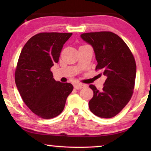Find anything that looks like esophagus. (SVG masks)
Segmentation results:
<instances>
[{"mask_svg":"<svg viewBox=\"0 0 151 151\" xmlns=\"http://www.w3.org/2000/svg\"><path fill=\"white\" fill-rule=\"evenodd\" d=\"M86 85H83V84H81V83H76L75 85H74V87H75L76 89H81L84 87H85Z\"/></svg>","mask_w":151,"mask_h":151,"instance_id":"esophagus-1","label":"esophagus"}]
</instances>
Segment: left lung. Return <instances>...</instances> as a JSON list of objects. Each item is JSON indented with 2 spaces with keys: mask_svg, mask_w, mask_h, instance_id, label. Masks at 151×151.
<instances>
[{
  "mask_svg": "<svg viewBox=\"0 0 151 151\" xmlns=\"http://www.w3.org/2000/svg\"><path fill=\"white\" fill-rule=\"evenodd\" d=\"M82 39L93 47L97 65L106 76L103 90L89 86L94 95L88 103L91 111L101 118H112L131 100L137 66L133 55L121 37L109 31L83 33Z\"/></svg>",
  "mask_w": 151,
  "mask_h": 151,
  "instance_id": "obj_1",
  "label": "left lung"
}]
</instances>
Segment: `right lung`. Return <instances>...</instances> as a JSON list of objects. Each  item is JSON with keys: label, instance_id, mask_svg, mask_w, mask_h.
<instances>
[{"label": "right lung", "instance_id": "add662e5", "mask_svg": "<svg viewBox=\"0 0 151 151\" xmlns=\"http://www.w3.org/2000/svg\"><path fill=\"white\" fill-rule=\"evenodd\" d=\"M72 35L39 33L28 40L19 56L14 73L17 87L26 105L42 119L59 115L73 90L70 83L56 81L50 71Z\"/></svg>", "mask_w": 151, "mask_h": 151}]
</instances>
